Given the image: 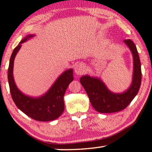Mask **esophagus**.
<instances>
[{
  "mask_svg": "<svg viewBox=\"0 0 152 152\" xmlns=\"http://www.w3.org/2000/svg\"><path fill=\"white\" fill-rule=\"evenodd\" d=\"M85 70H86V68L83 64H78L74 68V72L77 75H83L85 73Z\"/></svg>",
  "mask_w": 152,
  "mask_h": 152,
  "instance_id": "34e87169",
  "label": "esophagus"
}]
</instances>
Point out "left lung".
Here are the masks:
<instances>
[{
    "mask_svg": "<svg viewBox=\"0 0 152 152\" xmlns=\"http://www.w3.org/2000/svg\"><path fill=\"white\" fill-rule=\"evenodd\" d=\"M133 55L134 72L132 85L127 91L121 94L110 91L101 80L88 75L80 78V82L88 95L91 105L100 113L117 112L125 109L139 91L142 73L140 58L134 42L130 39L124 40Z\"/></svg>",
    "mask_w": 152,
    "mask_h": 152,
    "instance_id": "left-lung-1",
    "label": "left lung"
}]
</instances>
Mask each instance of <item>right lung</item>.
Listing matches in <instances>:
<instances>
[{"label":"right lung","mask_w":152,"mask_h":152,"mask_svg":"<svg viewBox=\"0 0 152 152\" xmlns=\"http://www.w3.org/2000/svg\"><path fill=\"white\" fill-rule=\"evenodd\" d=\"M34 35H28L19 42L13 51L8 68V82L12 99L19 110L27 116L38 121H51L61 116L65 109L63 97L69 83L74 80L73 69L66 70L60 76L42 96L32 98L25 95L17 88L13 76L15 56L21 48V44Z\"/></svg>","instance_id":"1"}]
</instances>
